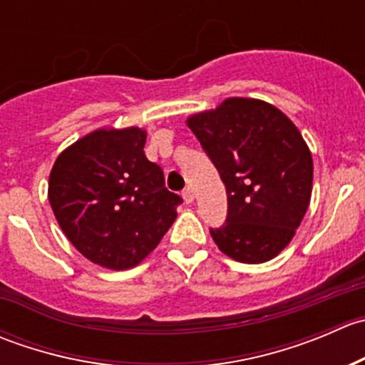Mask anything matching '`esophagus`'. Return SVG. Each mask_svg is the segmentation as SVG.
<instances>
[{
	"instance_id": "1",
	"label": "esophagus",
	"mask_w": 365,
	"mask_h": 365,
	"mask_svg": "<svg viewBox=\"0 0 365 365\" xmlns=\"http://www.w3.org/2000/svg\"><path fill=\"white\" fill-rule=\"evenodd\" d=\"M183 201H185L187 205H190V203H194V189L192 187H187L185 190H183Z\"/></svg>"
}]
</instances>
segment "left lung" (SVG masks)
<instances>
[{
  "mask_svg": "<svg viewBox=\"0 0 365 365\" xmlns=\"http://www.w3.org/2000/svg\"><path fill=\"white\" fill-rule=\"evenodd\" d=\"M185 123L226 185V224L210 230L217 247L240 263L274 259L311 203L312 155L297 125L275 106L249 97L224 98Z\"/></svg>",
  "mask_w": 365,
  "mask_h": 365,
  "instance_id": "1",
  "label": "left lung"
}]
</instances>
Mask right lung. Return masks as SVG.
<instances>
[{"mask_svg": "<svg viewBox=\"0 0 365 365\" xmlns=\"http://www.w3.org/2000/svg\"><path fill=\"white\" fill-rule=\"evenodd\" d=\"M141 127H101L67 146L49 175L51 208L70 244L109 270L134 268L159 245L182 197L145 155Z\"/></svg>", "mask_w": 365, "mask_h": 365, "instance_id": "obj_1", "label": "right lung"}]
</instances>
